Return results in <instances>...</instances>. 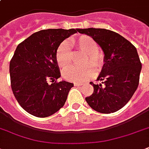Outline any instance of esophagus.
I'll return each instance as SVG.
<instances>
[{"mask_svg": "<svg viewBox=\"0 0 149 149\" xmlns=\"http://www.w3.org/2000/svg\"><path fill=\"white\" fill-rule=\"evenodd\" d=\"M74 85L75 86H82L83 85V84L82 83H74Z\"/></svg>", "mask_w": 149, "mask_h": 149, "instance_id": "obj_1", "label": "esophagus"}]
</instances>
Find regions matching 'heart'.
Listing matches in <instances>:
<instances>
[{
    "mask_svg": "<svg viewBox=\"0 0 149 149\" xmlns=\"http://www.w3.org/2000/svg\"><path fill=\"white\" fill-rule=\"evenodd\" d=\"M73 45L80 51L85 52L82 65H75L64 70L63 77L67 80L73 82H83L91 77L94 73L95 67L100 70L104 63V54L98 50L97 44L93 38L88 36H80L71 39ZM57 64L61 68H66L71 64L72 54L67 42H63L58 45L56 52Z\"/></svg>",
    "mask_w": 149,
    "mask_h": 149,
    "instance_id": "b5f03b06",
    "label": "heart"
}]
</instances>
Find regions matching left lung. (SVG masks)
<instances>
[{
    "label": "left lung",
    "mask_w": 149,
    "mask_h": 149,
    "mask_svg": "<svg viewBox=\"0 0 149 149\" xmlns=\"http://www.w3.org/2000/svg\"><path fill=\"white\" fill-rule=\"evenodd\" d=\"M94 39L104 54V64L93 93L85 100L91 108L111 113L122 108L136 91L141 63L136 48L119 34L104 29H78Z\"/></svg>",
    "instance_id": "1"
}]
</instances>
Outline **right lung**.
I'll list each match as a JSON object with an SVG mask.
<instances>
[{"instance_id":"obj_1","label":"right lung","mask_w":149,"mask_h":149,"mask_svg":"<svg viewBox=\"0 0 149 149\" xmlns=\"http://www.w3.org/2000/svg\"><path fill=\"white\" fill-rule=\"evenodd\" d=\"M77 30H42L16 48L9 67L10 86L18 104L31 115L46 118L64 106L73 84L56 82L61 75L56 52Z\"/></svg>"}]
</instances>
